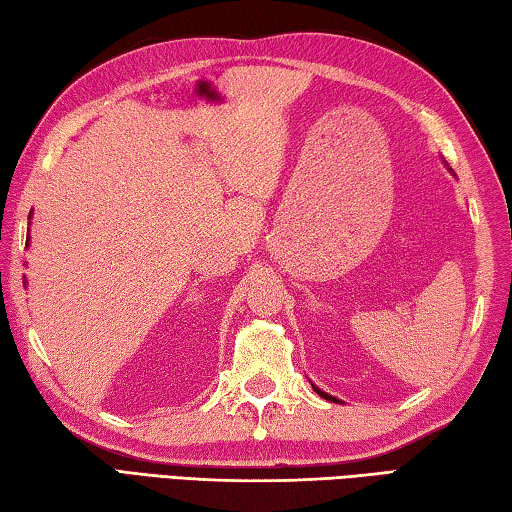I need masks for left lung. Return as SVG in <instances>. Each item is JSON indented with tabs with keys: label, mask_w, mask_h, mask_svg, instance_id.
Here are the masks:
<instances>
[{
	"label": "left lung",
	"mask_w": 512,
	"mask_h": 512,
	"mask_svg": "<svg viewBox=\"0 0 512 512\" xmlns=\"http://www.w3.org/2000/svg\"><path fill=\"white\" fill-rule=\"evenodd\" d=\"M316 392H318V394H321V397H323V399H330V401H336L334 397H330V394H325V392H321V390H316Z\"/></svg>",
	"instance_id": "8db88e82"
}]
</instances>
